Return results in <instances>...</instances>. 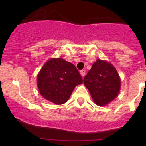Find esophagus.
I'll return each mask as SVG.
<instances>
[{"instance_id":"obj_1","label":"esophagus","mask_w":146,"mask_h":146,"mask_svg":"<svg viewBox=\"0 0 146 146\" xmlns=\"http://www.w3.org/2000/svg\"><path fill=\"white\" fill-rule=\"evenodd\" d=\"M80 73L81 76H82V77H83L85 75H86V71H85L84 69H82V70H80Z\"/></svg>"}]
</instances>
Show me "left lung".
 I'll use <instances>...</instances> for the list:
<instances>
[{"mask_svg":"<svg viewBox=\"0 0 146 146\" xmlns=\"http://www.w3.org/2000/svg\"><path fill=\"white\" fill-rule=\"evenodd\" d=\"M85 86L88 89L93 100L99 106H104L118 94L121 80L112 64L97 60L85 76Z\"/></svg>","mask_w":146,"mask_h":146,"instance_id":"8db88e82","label":"left lung"}]
</instances>
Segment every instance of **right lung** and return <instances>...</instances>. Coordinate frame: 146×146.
<instances>
[{
  "label": "right lung",
  "mask_w": 146,
  "mask_h": 146,
  "mask_svg": "<svg viewBox=\"0 0 146 146\" xmlns=\"http://www.w3.org/2000/svg\"><path fill=\"white\" fill-rule=\"evenodd\" d=\"M83 80L74 64L62 58H52L39 72L37 85L42 96L56 104L67 102L74 87Z\"/></svg>",
  "instance_id": "1"
}]
</instances>
